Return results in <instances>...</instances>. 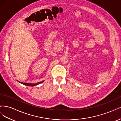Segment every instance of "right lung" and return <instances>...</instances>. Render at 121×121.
<instances>
[{
	"instance_id": "add662e5",
	"label": "right lung",
	"mask_w": 121,
	"mask_h": 121,
	"mask_svg": "<svg viewBox=\"0 0 121 121\" xmlns=\"http://www.w3.org/2000/svg\"><path fill=\"white\" fill-rule=\"evenodd\" d=\"M18 82H19V83H21V84H23V85H25L26 86H36L37 85H38V84H39L40 83H42L44 81H41V82H38L37 83H36V84H31V83H22V82H21L19 81H17Z\"/></svg>"
}]
</instances>
